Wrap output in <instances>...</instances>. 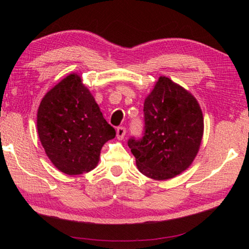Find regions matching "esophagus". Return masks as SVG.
Listing matches in <instances>:
<instances>
[{
  "mask_svg": "<svg viewBox=\"0 0 249 249\" xmlns=\"http://www.w3.org/2000/svg\"><path fill=\"white\" fill-rule=\"evenodd\" d=\"M125 134H126L125 127H117V129H116V137H117V140H120V141L123 140L124 136H125Z\"/></svg>",
  "mask_w": 249,
  "mask_h": 249,
  "instance_id": "1",
  "label": "esophagus"
}]
</instances>
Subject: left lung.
<instances>
[{
  "label": "left lung",
  "instance_id": "8db88e82",
  "mask_svg": "<svg viewBox=\"0 0 249 249\" xmlns=\"http://www.w3.org/2000/svg\"><path fill=\"white\" fill-rule=\"evenodd\" d=\"M145 133L128 147L142 175L155 180L175 178L199 153L204 121L191 92L161 75L144 102Z\"/></svg>",
  "mask_w": 249,
  "mask_h": 249
}]
</instances>
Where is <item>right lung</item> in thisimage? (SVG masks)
<instances>
[{
    "label": "right lung",
    "mask_w": 249,
    "mask_h": 249,
    "mask_svg": "<svg viewBox=\"0 0 249 249\" xmlns=\"http://www.w3.org/2000/svg\"><path fill=\"white\" fill-rule=\"evenodd\" d=\"M37 132L53 165L69 176L94 169L103 145L115 137L78 73L68 74L45 94Z\"/></svg>",
    "instance_id": "1"
}]
</instances>
